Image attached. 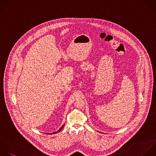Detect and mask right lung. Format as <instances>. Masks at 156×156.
<instances>
[{
  "instance_id": "1",
  "label": "right lung",
  "mask_w": 156,
  "mask_h": 156,
  "mask_svg": "<svg viewBox=\"0 0 156 156\" xmlns=\"http://www.w3.org/2000/svg\"><path fill=\"white\" fill-rule=\"evenodd\" d=\"M63 127H64V125H63V126H62L60 127V129H59L58 131H57V132H54V133H57L58 132H60V130H62V129L63 128Z\"/></svg>"
}]
</instances>
